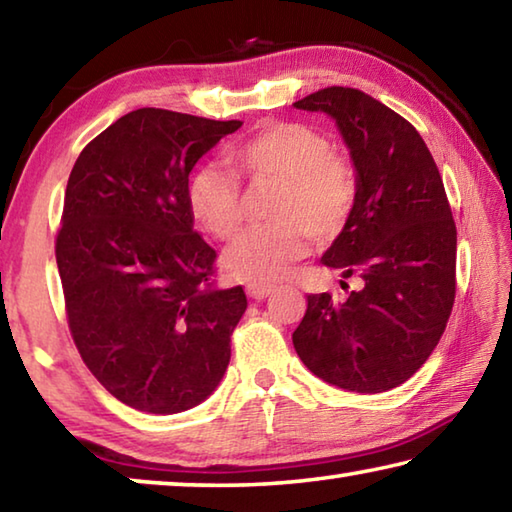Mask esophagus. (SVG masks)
<instances>
[{
    "label": "esophagus",
    "instance_id": "34e87169",
    "mask_svg": "<svg viewBox=\"0 0 512 512\" xmlns=\"http://www.w3.org/2000/svg\"><path fill=\"white\" fill-rule=\"evenodd\" d=\"M246 291H248V296L253 298V300H264V298L271 296L273 287H268V284H248Z\"/></svg>",
    "mask_w": 512,
    "mask_h": 512
}]
</instances>
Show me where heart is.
Returning <instances> with one entry per match:
<instances>
[{
    "mask_svg": "<svg viewBox=\"0 0 512 512\" xmlns=\"http://www.w3.org/2000/svg\"><path fill=\"white\" fill-rule=\"evenodd\" d=\"M230 167L201 164L187 183L194 219L216 239H232L244 221L237 175L248 183H275L266 207L271 223L246 230L225 253L232 277L273 284L307 255L309 235H341L359 198V173L348 155L329 149L323 133L300 121H266L230 151Z\"/></svg>",
    "mask_w": 512,
    "mask_h": 512,
    "instance_id": "1",
    "label": "heart"
}]
</instances>
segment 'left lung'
Here are the masks:
<instances>
[{"instance_id":"obj_1","label":"left lung","mask_w":512,"mask_h":512,"mask_svg":"<svg viewBox=\"0 0 512 512\" xmlns=\"http://www.w3.org/2000/svg\"><path fill=\"white\" fill-rule=\"evenodd\" d=\"M293 106L332 115L350 146L357 207L320 262L363 280L343 302L309 293L293 348L327 384L391 391L429 359L454 307L456 223L443 178L420 133L366 92L332 85Z\"/></svg>"}]
</instances>
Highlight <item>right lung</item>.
Here are the masks:
<instances>
[{
    "label": "right lung",
    "instance_id": "1",
    "mask_svg": "<svg viewBox=\"0 0 512 512\" xmlns=\"http://www.w3.org/2000/svg\"><path fill=\"white\" fill-rule=\"evenodd\" d=\"M239 126L140 108L94 137L69 173L56 235L67 325L88 370L131 409H192L230 363L248 300L241 287H214L216 250L194 230L187 183Z\"/></svg>",
    "mask_w": 512,
    "mask_h": 512
}]
</instances>
